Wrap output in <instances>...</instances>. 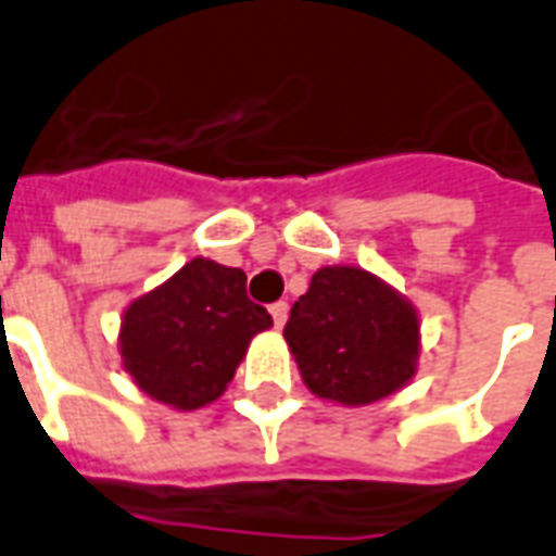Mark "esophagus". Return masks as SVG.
<instances>
[{
	"mask_svg": "<svg viewBox=\"0 0 556 556\" xmlns=\"http://www.w3.org/2000/svg\"><path fill=\"white\" fill-rule=\"evenodd\" d=\"M270 315H274V324H277V330L286 324V318H289V303L286 300H279V303H274L270 306Z\"/></svg>",
	"mask_w": 556,
	"mask_h": 556,
	"instance_id": "34e87169",
	"label": "esophagus"
}]
</instances>
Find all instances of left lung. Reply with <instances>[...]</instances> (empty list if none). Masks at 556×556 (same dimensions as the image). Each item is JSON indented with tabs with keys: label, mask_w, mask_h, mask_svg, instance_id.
Segmentation results:
<instances>
[{
	"label": "left lung",
	"mask_w": 556,
	"mask_h": 556,
	"mask_svg": "<svg viewBox=\"0 0 556 556\" xmlns=\"http://www.w3.org/2000/svg\"><path fill=\"white\" fill-rule=\"evenodd\" d=\"M312 394L365 406L404 389L418 362V315L392 286L351 265L320 267L282 330Z\"/></svg>",
	"instance_id": "8db88e82"
}]
</instances>
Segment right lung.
<instances>
[{"mask_svg":"<svg viewBox=\"0 0 556 556\" xmlns=\"http://www.w3.org/2000/svg\"><path fill=\"white\" fill-rule=\"evenodd\" d=\"M274 327L265 306L247 298L241 267L191 258L131 303L123 315V368L152 401L200 409L224 394L247 344Z\"/></svg>","mask_w":556,"mask_h":556,"instance_id":"1","label":"right lung"}]
</instances>
